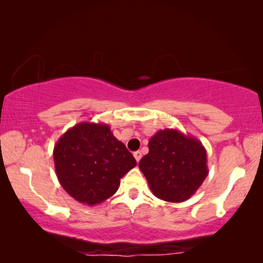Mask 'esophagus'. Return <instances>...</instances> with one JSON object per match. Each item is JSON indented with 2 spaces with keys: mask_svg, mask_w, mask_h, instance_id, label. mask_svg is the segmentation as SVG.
Returning <instances> with one entry per match:
<instances>
[{
  "mask_svg": "<svg viewBox=\"0 0 263 263\" xmlns=\"http://www.w3.org/2000/svg\"><path fill=\"white\" fill-rule=\"evenodd\" d=\"M133 157H135V159L137 160V162H139L140 159H141V152H140V151H137V152L133 153Z\"/></svg>",
  "mask_w": 263,
  "mask_h": 263,
  "instance_id": "esophagus-1",
  "label": "esophagus"
}]
</instances>
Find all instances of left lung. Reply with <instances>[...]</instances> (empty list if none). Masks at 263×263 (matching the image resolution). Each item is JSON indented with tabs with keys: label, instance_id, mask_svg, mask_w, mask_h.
I'll return each instance as SVG.
<instances>
[{
	"label": "left lung",
	"instance_id": "left-lung-1",
	"mask_svg": "<svg viewBox=\"0 0 263 263\" xmlns=\"http://www.w3.org/2000/svg\"><path fill=\"white\" fill-rule=\"evenodd\" d=\"M148 148L139 168L153 195L162 201H186L208 176L206 151L197 138L164 128L151 138Z\"/></svg>",
	"mask_w": 263,
	"mask_h": 263
}]
</instances>
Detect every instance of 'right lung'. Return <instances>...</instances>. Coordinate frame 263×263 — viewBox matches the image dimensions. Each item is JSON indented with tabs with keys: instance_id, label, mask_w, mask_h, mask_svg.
<instances>
[{
	"instance_id": "add662e5",
	"label": "right lung",
	"mask_w": 263,
	"mask_h": 263,
	"mask_svg": "<svg viewBox=\"0 0 263 263\" xmlns=\"http://www.w3.org/2000/svg\"><path fill=\"white\" fill-rule=\"evenodd\" d=\"M57 177L70 197L96 205L118 190L136 159L104 123H79L62 135L53 149Z\"/></svg>"
}]
</instances>
